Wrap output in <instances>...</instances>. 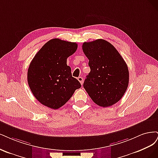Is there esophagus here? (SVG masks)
<instances>
[{
	"mask_svg": "<svg viewBox=\"0 0 158 158\" xmlns=\"http://www.w3.org/2000/svg\"><path fill=\"white\" fill-rule=\"evenodd\" d=\"M77 79H78V81H79V82H80V83H81V85H82L83 83V78L82 77H79Z\"/></svg>",
	"mask_w": 158,
	"mask_h": 158,
	"instance_id": "34e87169",
	"label": "esophagus"
}]
</instances>
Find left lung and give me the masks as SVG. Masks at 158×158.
Instances as JSON below:
<instances>
[{
    "label": "left lung",
    "instance_id": "obj_1",
    "mask_svg": "<svg viewBox=\"0 0 158 158\" xmlns=\"http://www.w3.org/2000/svg\"><path fill=\"white\" fill-rule=\"evenodd\" d=\"M90 72L83 83L90 98L99 106H111L123 96L128 87V67L114 46L104 39L83 44Z\"/></svg>",
    "mask_w": 158,
    "mask_h": 158
}]
</instances>
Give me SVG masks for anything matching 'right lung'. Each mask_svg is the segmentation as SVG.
Masks as SVG:
<instances>
[{"instance_id": "add662e5", "label": "right lung", "mask_w": 158, "mask_h": 158, "mask_svg": "<svg viewBox=\"0 0 158 158\" xmlns=\"http://www.w3.org/2000/svg\"><path fill=\"white\" fill-rule=\"evenodd\" d=\"M77 44L53 39L45 43L29 64L27 82L33 94L43 105L56 110L81 88L72 77L67 58L75 52Z\"/></svg>"}]
</instances>
